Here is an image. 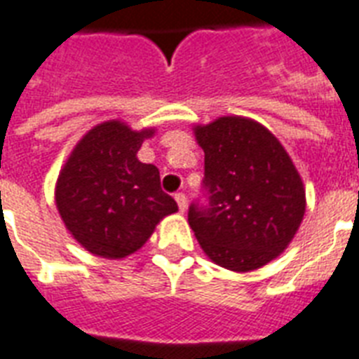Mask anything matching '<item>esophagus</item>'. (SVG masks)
<instances>
[{"label": "esophagus", "mask_w": 359, "mask_h": 359, "mask_svg": "<svg viewBox=\"0 0 359 359\" xmlns=\"http://www.w3.org/2000/svg\"><path fill=\"white\" fill-rule=\"evenodd\" d=\"M175 201H177V205H179L180 212H184L188 201H186V196H184V194H182V191H179V194H175Z\"/></svg>", "instance_id": "1"}]
</instances>
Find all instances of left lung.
Here are the masks:
<instances>
[{
	"instance_id": "8db88e82",
	"label": "left lung",
	"mask_w": 359,
	"mask_h": 359,
	"mask_svg": "<svg viewBox=\"0 0 359 359\" xmlns=\"http://www.w3.org/2000/svg\"><path fill=\"white\" fill-rule=\"evenodd\" d=\"M205 152L209 207L194 203L188 224L210 262L235 273L259 269L288 248L305 216V186L265 126L220 116L194 126Z\"/></svg>"
}]
</instances>
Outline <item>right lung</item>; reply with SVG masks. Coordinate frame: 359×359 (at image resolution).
I'll return each mask as SVG.
<instances>
[{
	"mask_svg": "<svg viewBox=\"0 0 359 359\" xmlns=\"http://www.w3.org/2000/svg\"><path fill=\"white\" fill-rule=\"evenodd\" d=\"M154 128L131 130L107 120L71 150L56 180V209L65 229L94 256L122 259L137 252L165 216L179 210L163 194L160 171L137 158Z\"/></svg>",
	"mask_w": 359,
	"mask_h": 359,
	"instance_id": "obj_1",
	"label": "right lung"
}]
</instances>
